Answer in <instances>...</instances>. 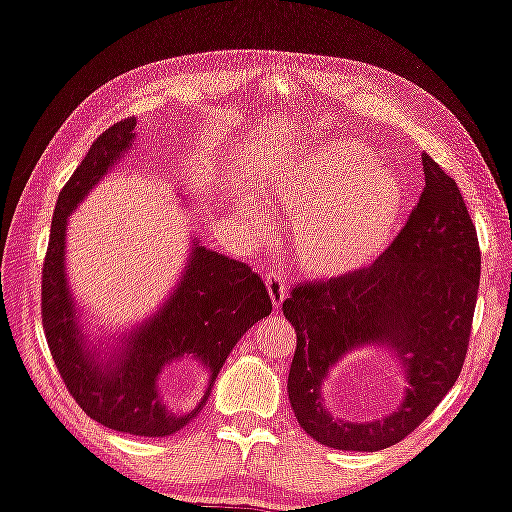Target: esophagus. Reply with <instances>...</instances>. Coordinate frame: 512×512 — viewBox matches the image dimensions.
Returning <instances> with one entry per match:
<instances>
[{
    "mask_svg": "<svg viewBox=\"0 0 512 512\" xmlns=\"http://www.w3.org/2000/svg\"><path fill=\"white\" fill-rule=\"evenodd\" d=\"M266 289H269V296L275 307H280L287 298V278L280 271H271L266 275Z\"/></svg>",
    "mask_w": 512,
    "mask_h": 512,
    "instance_id": "1",
    "label": "esophagus"
}]
</instances>
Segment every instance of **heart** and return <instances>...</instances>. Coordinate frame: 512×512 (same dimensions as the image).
Masks as SVG:
<instances>
[{
	"instance_id": "obj_1",
	"label": "heart",
	"mask_w": 512,
	"mask_h": 512,
	"mask_svg": "<svg viewBox=\"0 0 512 512\" xmlns=\"http://www.w3.org/2000/svg\"><path fill=\"white\" fill-rule=\"evenodd\" d=\"M259 196L289 218L291 248L300 269L314 278H346L383 257L399 232L405 191L399 177L376 168L369 148L355 141L287 157L262 184ZM257 232L262 212L243 202Z\"/></svg>"
}]
</instances>
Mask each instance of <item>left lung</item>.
<instances>
[{
  "mask_svg": "<svg viewBox=\"0 0 512 512\" xmlns=\"http://www.w3.org/2000/svg\"><path fill=\"white\" fill-rule=\"evenodd\" d=\"M426 186L399 237L369 269L305 282L282 303L296 328L289 401L316 442L380 451L410 435L440 405L465 364L481 280L476 227L458 184L421 154ZM383 345L402 360L409 389L396 413L376 422L332 418L320 385L346 352Z\"/></svg>",
  "mask_w": 512,
  "mask_h": 512,
  "instance_id": "8db88e82",
  "label": "left lung"
}]
</instances>
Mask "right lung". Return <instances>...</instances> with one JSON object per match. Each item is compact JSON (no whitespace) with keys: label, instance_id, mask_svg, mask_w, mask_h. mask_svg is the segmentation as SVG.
<instances>
[{"label":"right lung","instance_id":"right-lung-1","mask_svg":"<svg viewBox=\"0 0 512 512\" xmlns=\"http://www.w3.org/2000/svg\"><path fill=\"white\" fill-rule=\"evenodd\" d=\"M136 120H120L86 152L56 200L50 243L43 264V328L56 369L79 408L97 424L118 433L166 437L180 431L207 403L223 362L243 332L271 314V296L250 266L207 250L193 241L180 285L157 314L123 337L102 360L79 326L75 298L66 278L68 216L109 173L134 141ZM198 359L210 373L206 394L196 409L173 413L158 396L156 380L166 363Z\"/></svg>","mask_w":512,"mask_h":512}]
</instances>
